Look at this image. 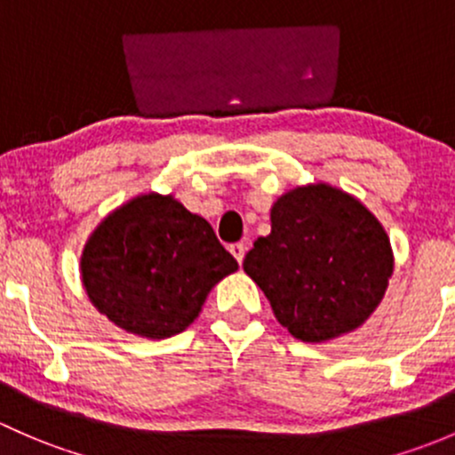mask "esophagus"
Returning a JSON list of instances; mask_svg holds the SVG:
<instances>
[{
    "label": "esophagus",
    "instance_id": "1",
    "mask_svg": "<svg viewBox=\"0 0 455 455\" xmlns=\"http://www.w3.org/2000/svg\"><path fill=\"white\" fill-rule=\"evenodd\" d=\"M229 251H232V256L236 259L238 262H243V259H245V251L247 247L243 245V243H234V245H229Z\"/></svg>",
    "mask_w": 455,
    "mask_h": 455
}]
</instances>
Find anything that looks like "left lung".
<instances>
[{
    "mask_svg": "<svg viewBox=\"0 0 455 455\" xmlns=\"http://www.w3.org/2000/svg\"><path fill=\"white\" fill-rule=\"evenodd\" d=\"M271 232L256 238L243 269L296 339L324 344L363 324L395 271L379 219L337 186L307 184L271 205Z\"/></svg>",
    "mask_w": 455,
    "mask_h": 455,
    "instance_id": "left-lung-1",
    "label": "left lung"
}]
</instances>
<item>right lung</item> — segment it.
<instances>
[{
    "label": "right lung",
    "mask_w": 455,
    "mask_h": 455,
    "mask_svg": "<svg viewBox=\"0 0 455 455\" xmlns=\"http://www.w3.org/2000/svg\"><path fill=\"white\" fill-rule=\"evenodd\" d=\"M236 269L204 217L159 193L111 210L81 254L89 302L116 326L147 339L188 329L214 284Z\"/></svg>",
    "instance_id": "right-lung-1"
}]
</instances>
